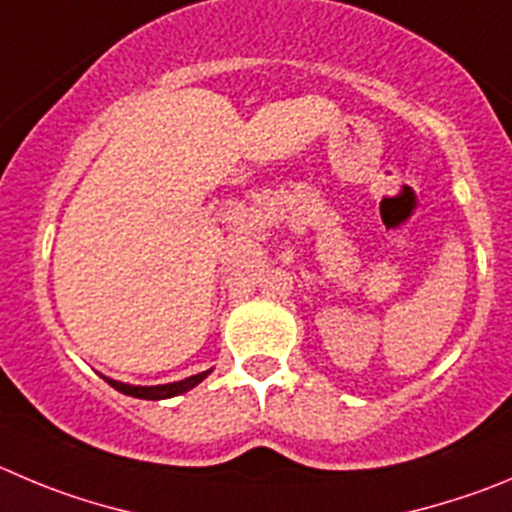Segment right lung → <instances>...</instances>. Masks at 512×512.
<instances>
[{
    "label": "right lung",
    "mask_w": 512,
    "mask_h": 512,
    "mask_svg": "<svg viewBox=\"0 0 512 512\" xmlns=\"http://www.w3.org/2000/svg\"><path fill=\"white\" fill-rule=\"evenodd\" d=\"M209 374H212V369L202 371V374L189 376V379L171 381V384H159V386H133V384H123V381H113V379H108V376H103V379L108 381V384H111L113 389L121 391V394H126V396H136V399L159 401V399H171V396H179V394H184V391L194 389V386L202 384V381L207 379Z\"/></svg>",
    "instance_id": "obj_1"
}]
</instances>
